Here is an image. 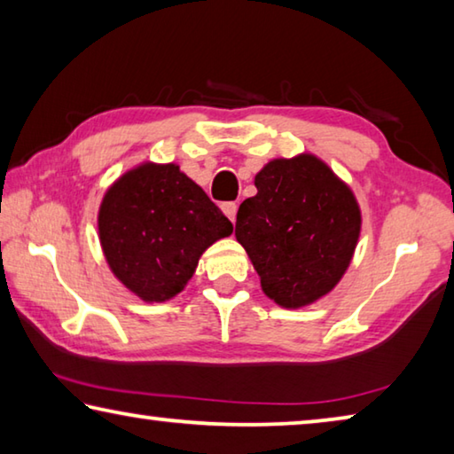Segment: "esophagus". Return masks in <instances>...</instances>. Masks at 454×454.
<instances>
[{"label": "esophagus", "mask_w": 454, "mask_h": 454, "mask_svg": "<svg viewBox=\"0 0 454 454\" xmlns=\"http://www.w3.org/2000/svg\"><path fill=\"white\" fill-rule=\"evenodd\" d=\"M222 212H224L226 216H228V220L232 222V224H234V222H236V212H238V206H236V202H226V204H222Z\"/></svg>", "instance_id": "34e87169"}]
</instances>
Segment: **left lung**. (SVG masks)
Instances as JSON below:
<instances>
[{
    "label": "left lung",
    "mask_w": 454,
    "mask_h": 454,
    "mask_svg": "<svg viewBox=\"0 0 454 454\" xmlns=\"http://www.w3.org/2000/svg\"><path fill=\"white\" fill-rule=\"evenodd\" d=\"M254 186L238 208L236 240L264 294L282 309L320 301L355 254L363 224L355 194L312 153L270 160Z\"/></svg>",
    "instance_id": "left-lung-1"
}]
</instances>
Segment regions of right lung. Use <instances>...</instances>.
<instances>
[{"label":"right lung","mask_w":454,"mask_h":454,"mask_svg":"<svg viewBox=\"0 0 454 454\" xmlns=\"http://www.w3.org/2000/svg\"><path fill=\"white\" fill-rule=\"evenodd\" d=\"M232 230L176 164L144 162L121 174L98 212L107 266L144 302H166L182 292L204 250Z\"/></svg>","instance_id":"obj_1"}]
</instances>
